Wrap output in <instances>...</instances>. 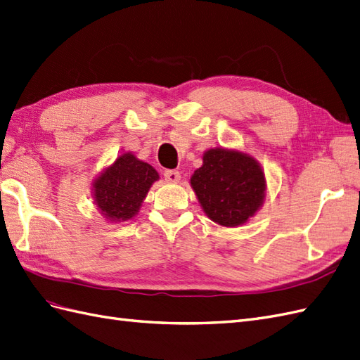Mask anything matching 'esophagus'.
I'll use <instances>...</instances> for the list:
<instances>
[{"label":"esophagus","instance_id":"1","mask_svg":"<svg viewBox=\"0 0 360 360\" xmlns=\"http://www.w3.org/2000/svg\"><path fill=\"white\" fill-rule=\"evenodd\" d=\"M164 178L167 182H178L181 179V173L178 170H165Z\"/></svg>","mask_w":360,"mask_h":360}]
</instances>
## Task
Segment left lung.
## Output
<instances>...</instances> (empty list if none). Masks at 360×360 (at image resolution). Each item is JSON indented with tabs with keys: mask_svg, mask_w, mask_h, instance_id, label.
I'll use <instances>...</instances> for the list:
<instances>
[{
	"mask_svg": "<svg viewBox=\"0 0 360 360\" xmlns=\"http://www.w3.org/2000/svg\"><path fill=\"white\" fill-rule=\"evenodd\" d=\"M190 182L207 216L222 226L245 224L263 204V170L259 162L242 152L207 150L204 164Z\"/></svg>",
	"mask_w": 360,
	"mask_h": 360,
	"instance_id": "1",
	"label": "left lung"
}]
</instances>
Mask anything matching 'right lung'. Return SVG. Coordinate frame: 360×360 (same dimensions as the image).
Segmentation results:
<instances>
[{"label":"right lung","mask_w":360,"mask_h":360,"mask_svg":"<svg viewBox=\"0 0 360 360\" xmlns=\"http://www.w3.org/2000/svg\"><path fill=\"white\" fill-rule=\"evenodd\" d=\"M156 179L160 176L150 164L124 153L94 182L96 204L112 222L132 219Z\"/></svg>","instance_id":"1"}]
</instances>
